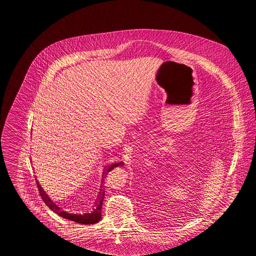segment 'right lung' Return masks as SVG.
Segmentation results:
<instances>
[{"instance_id": "right-lung-1", "label": "right lung", "mask_w": 256, "mask_h": 256, "mask_svg": "<svg viewBox=\"0 0 256 256\" xmlns=\"http://www.w3.org/2000/svg\"><path fill=\"white\" fill-rule=\"evenodd\" d=\"M122 164H123L122 162L112 163V165H110L108 169H105V172L103 174H108V172L112 170L114 167L120 166ZM38 186L39 194H40V196L42 197L43 201L45 202V204L50 210L54 211L55 213L59 214L61 217L68 218V220H70L75 222H78V224H96V222H98L100 220L102 204H103V199H104V196H105V194H104L103 190H100L98 199V201L96 202V204H94V206L93 208V210L90 213H86V214H84V215H80V214L78 215V214H70L68 212L62 211L61 208L57 206L54 202L50 199V197L46 195V192L42 190V188L39 185L38 182Z\"/></svg>"}]
</instances>
